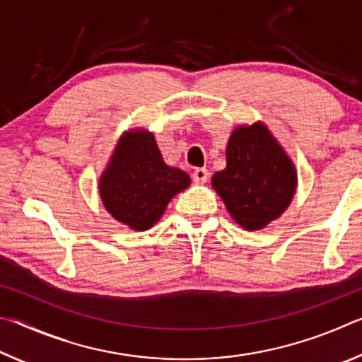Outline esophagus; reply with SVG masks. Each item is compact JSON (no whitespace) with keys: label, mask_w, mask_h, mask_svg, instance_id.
<instances>
[{"label":"esophagus","mask_w":362,"mask_h":362,"mask_svg":"<svg viewBox=\"0 0 362 362\" xmlns=\"http://www.w3.org/2000/svg\"><path fill=\"white\" fill-rule=\"evenodd\" d=\"M207 179H209V173L204 168H198L193 170V180L196 183H204Z\"/></svg>","instance_id":"1"}]
</instances>
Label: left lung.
<instances>
[{"instance_id":"obj_1","label":"left lung","mask_w":362,"mask_h":362,"mask_svg":"<svg viewBox=\"0 0 362 362\" xmlns=\"http://www.w3.org/2000/svg\"><path fill=\"white\" fill-rule=\"evenodd\" d=\"M212 187L230 216L246 230H260L289 206L297 187L296 168L265 126H240L226 146V168Z\"/></svg>"}]
</instances>
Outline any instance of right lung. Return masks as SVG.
I'll return each mask as SVG.
<instances>
[{"label": "right lung", "instance_id": "add662e5", "mask_svg": "<svg viewBox=\"0 0 362 362\" xmlns=\"http://www.w3.org/2000/svg\"><path fill=\"white\" fill-rule=\"evenodd\" d=\"M188 185V174L164 163L153 134L127 132L116 145L99 189L116 220L144 231L158 222L169 201Z\"/></svg>", "mask_w": 362, "mask_h": 362}]
</instances>
